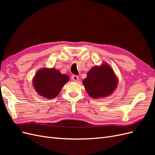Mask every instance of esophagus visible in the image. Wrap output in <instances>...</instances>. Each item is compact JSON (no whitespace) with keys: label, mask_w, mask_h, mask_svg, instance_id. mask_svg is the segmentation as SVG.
Wrapping results in <instances>:
<instances>
[{"label":"esophagus","mask_w":155,"mask_h":155,"mask_svg":"<svg viewBox=\"0 0 155 155\" xmlns=\"http://www.w3.org/2000/svg\"><path fill=\"white\" fill-rule=\"evenodd\" d=\"M72 79L74 81H79V77L76 75H73L72 76Z\"/></svg>","instance_id":"obj_1"}]
</instances>
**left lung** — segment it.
Returning a JSON list of instances; mask_svg holds the SVG:
<instances>
[{"label":"left lung","instance_id":"1","mask_svg":"<svg viewBox=\"0 0 155 155\" xmlns=\"http://www.w3.org/2000/svg\"><path fill=\"white\" fill-rule=\"evenodd\" d=\"M88 95L93 98L109 96L117 86L118 79L111 67L107 64L92 68L83 81Z\"/></svg>","mask_w":155,"mask_h":155}]
</instances>
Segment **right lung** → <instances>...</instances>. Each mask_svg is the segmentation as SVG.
<instances>
[{"label":"right lung","instance_id":"add662e5","mask_svg":"<svg viewBox=\"0 0 155 155\" xmlns=\"http://www.w3.org/2000/svg\"><path fill=\"white\" fill-rule=\"evenodd\" d=\"M69 80L65 74H61L55 68H43L35 74L34 86L39 95L48 99L57 96L64 85Z\"/></svg>","mask_w":155,"mask_h":155}]
</instances>
